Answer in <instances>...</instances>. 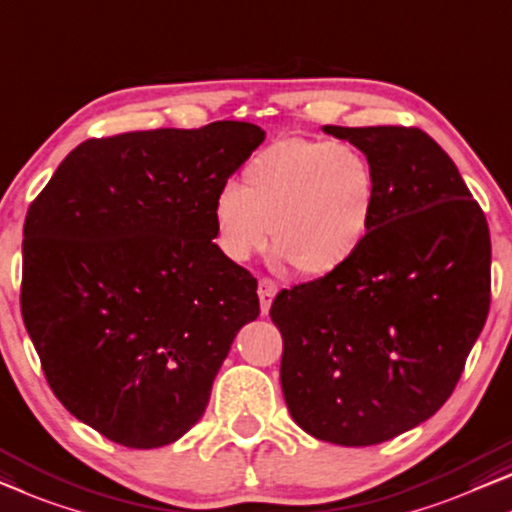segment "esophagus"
<instances>
[{
    "instance_id": "1",
    "label": "esophagus",
    "mask_w": 512,
    "mask_h": 512,
    "mask_svg": "<svg viewBox=\"0 0 512 512\" xmlns=\"http://www.w3.org/2000/svg\"><path fill=\"white\" fill-rule=\"evenodd\" d=\"M274 295H277V284H274L272 279L263 277L261 281H258V300H261L263 314H268V311H270Z\"/></svg>"
}]
</instances>
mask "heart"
<instances>
[{"instance_id": "obj_1", "label": "heart", "mask_w": 512, "mask_h": 512, "mask_svg": "<svg viewBox=\"0 0 512 512\" xmlns=\"http://www.w3.org/2000/svg\"><path fill=\"white\" fill-rule=\"evenodd\" d=\"M379 180L372 161L346 140H274L214 198L219 247L247 261L274 240L300 274L323 277L351 261L372 228Z\"/></svg>"}]
</instances>
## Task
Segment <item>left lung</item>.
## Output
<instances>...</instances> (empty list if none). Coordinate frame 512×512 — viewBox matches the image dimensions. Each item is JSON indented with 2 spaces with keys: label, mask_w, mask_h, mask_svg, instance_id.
Here are the masks:
<instances>
[{
  "label": "left lung",
  "mask_w": 512,
  "mask_h": 512,
  "mask_svg": "<svg viewBox=\"0 0 512 512\" xmlns=\"http://www.w3.org/2000/svg\"><path fill=\"white\" fill-rule=\"evenodd\" d=\"M323 131L367 154L379 201L344 268L274 298L281 390L307 434L374 446L432 418L453 395L490 314V228L425 131Z\"/></svg>",
  "instance_id": "obj_1"
}]
</instances>
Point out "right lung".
<instances>
[{
  "mask_svg": "<svg viewBox=\"0 0 512 512\" xmlns=\"http://www.w3.org/2000/svg\"><path fill=\"white\" fill-rule=\"evenodd\" d=\"M263 140L249 122L90 138L29 205L22 321L64 409L120 446L187 434L261 311L212 240L214 198Z\"/></svg>",
  "mask_w": 512,
  "mask_h": 512,
  "instance_id": "add662e5",
  "label": "right lung"
}]
</instances>
